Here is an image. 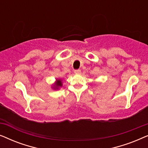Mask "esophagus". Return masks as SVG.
<instances>
[{"label": "esophagus", "instance_id": "34e87169", "mask_svg": "<svg viewBox=\"0 0 148 148\" xmlns=\"http://www.w3.org/2000/svg\"><path fill=\"white\" fill-rule=\"evenodd\" d=\"M74 73L75 74H80L81 73V70L78 69V70H75L74 71Z\"/></svg>", "mask_w": 148, "mask_h": 148}]
</instances>
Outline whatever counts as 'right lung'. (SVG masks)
<instances>
[{"label":"right lung","instance_id":"1","mask_svg":"<svg viewBox=\"0 0 148 148\" xmlns=\"http://www.w3.org/2000/svg\"><path fill=\"white\" fill-rule=\"evenodd\" d=\"M61 79H56V82L54 83V84L52 85L51 88L54 90H57L60 88H61L62 86V82Z\"/></svg>","mask_w":148,"mask_h":148}]
</instances>
